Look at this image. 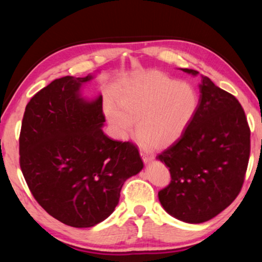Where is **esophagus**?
Wrapping results in <instances>:
<instances>
[{"instance_id": "1", "label": "esophagus", "mask_w": 262, "mask_h": 262, "mask_svg": "<svg viewBox=\"0 0 262 262\" xmlns=\"http://www.w3.org/2000/svg\"><path fill=\"white\" fill-rule=\"evenodd\" d=\"M141 157H142V159H143V162H144L145 164H149L150 162H151V159H152L151 156H149L148 154H145V152H143V151H141Z\"/></svg>"}]
</instances>
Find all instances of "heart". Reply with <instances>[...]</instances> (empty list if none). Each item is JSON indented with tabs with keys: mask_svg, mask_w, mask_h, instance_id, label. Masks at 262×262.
I'll return each mask as SVG.
<instances>
[{
	"mask_svg": "<svg viewBox=\"0 0 262 262\" xmlns=\"http://www.w3.org/2000/svg\"><path fill=\"white\" fill-rule=\"evenodd\" d=\"M117 104L106 106V117L120 139L136 132L151 149H164L178 141L199 107L192 84L162 74H145L130 79L117 92Z\"/></svg>",
	"mask_w": 262,
	"mask_h": 262,
	"instance_id": "obj_1",
	"label": "heart"
}]
</instances>
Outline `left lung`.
Wrapping results in <instances>:
<instances>
[{"instance_id": "8db88e82", "label": "left lung", "mask_w": 262, "mask_h": 262, "mask_svg": "<svg viewBox=\"0 0 262 262\" xmlns=\"http://www.w3.org/2000/svg\"><path fill=\"white\" fill-rule=\"evenodd\" d=\"M199 88L192 122L178 141L157 155L171 174V183L158 192L159 202L186 223H203L231 205L245 179L251 149L250 127L236 97L207 76H201Z\"/></svg>"}]
</instances>
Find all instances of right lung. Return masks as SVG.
I'll list each match as a JSON object with an SVG mask.
<instances>
[{
  "label": "right lung",
  "instance_id": "obj_1",
  "mask_svg": "<svg viewBox=\"0 0 262 262\" xmlns=\"http://www.w3.org/2000/svg\"><path fill=\"white\" fill-rule=\"evenodd\" d=\"M90 79L64 76L37 92L19 135V165L31 193L48 214L74 228L107 219L122 185L143 168L134 143L104 134L103 97H81Z\"/></svg>",
  "mask_w": 262,
  "mask_h": 262
}]
</instances>
